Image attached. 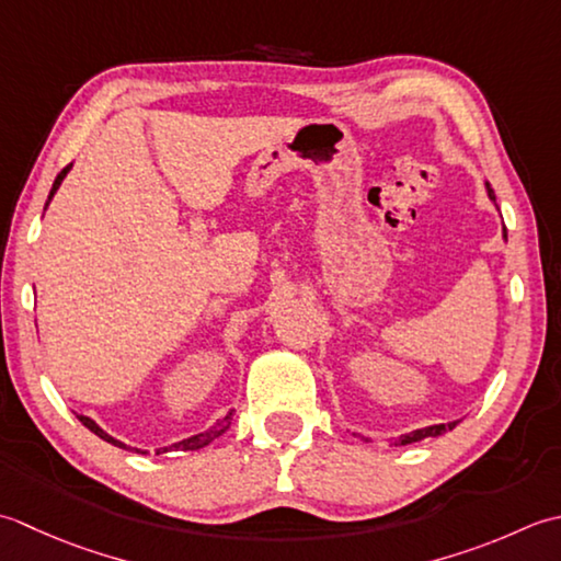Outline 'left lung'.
I'll use <instances>...</instances> for the list:
<instances>
[{
  "instance_id": "obj_1",
  "label": "left lung",
  "mask_w": 561,
  "mask_h": 561,
  "mask_svg": "<svg viewBox=\"0 0 561 561\" xmlns=\"http://www.w3.org/2000/svg\"><path fill=\"white\" fill-rule=\"evenodd\" d=\"M484 186H486L489 201L496 205L494 191H491V186L486 184V181H484ZM504 242H506V227H504ZM457 424H460V419H457V421H448V424H433V426H426V428H416V431H411V433H404V436H399V438L394 440V445H409V443H416V440H424V438H436V436H443V433L453 431Z\"/></svg>"
}]
</instances>
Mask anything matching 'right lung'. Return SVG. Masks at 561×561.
Segmentation results:
<instances>
[{
    "instance_id": "obj_1",
    "label": "right lung",
    "mask_w": 561,
    "mask_h": 561,
    "mask_svg": "<svg viewBox=\"0 0 561 561\" xmlns=\"http://www.w3.org/2000/svg\"><path fill=\"white\" fill-rule=\"evenodd\" d=\"M72 169V164L70 167H65L60 174H57V179H55V184H53V188H50V196H48V203H45V208H48L50 205V201H53V196L57 193V188H60V184L65 181V176H67V171ZM232 416H234V409H230L227 411L225 416H220L215 421V424L208 428V431H203V433H196V436H191V438H184V440H179V443H171V445H167V448H157V455H162V453H171V450H201V448H205V445L208 443H213L215 438H220L222 433L232 426ZM77 419L82 421V424L94 433V436H99L101 440H106V443H111V445H116V448H123V450H133V453H140V455H147V450H140V448H130V445H125V443H121V440H116L113 436H108V433L101 428L94 419H89V416H84V414H77Z\"/></svg>"
}]
</instances>
